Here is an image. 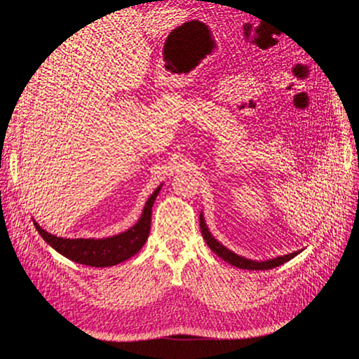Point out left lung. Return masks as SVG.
I'll return each mask as SVG.
<instances>
[{
    "label": "left lung",
    "instance_id": "8db88e82",
    "mask_svg": "<svg viewBox=\"0 0 359 359\" xmlns=\"http://www.w3.org/2000/svg\"><path fill=\"white\" fill-rule=\"evenodd\" d=\"M199 222H201L202 236H203V240L206 241V244H208V247L212 250V252L217 256L222 257L223 260H226V262H229L231 265H233L236 268H241V269H271V268L283 265L285 262H287V260H290L292 257H295L298 253H301V250H299V252L285 255V256H278V257L269 259V260H264V262H257V260H250V259H245L243 256L235 255L233 252H231V250H227L224 245H222L219 241L215 240V238H212V235L208 231V227H206V224H205L202 214L199 217Z\"/></svg>",
    "mask_w": 359,
    "mask_h": 359
}]
</instances>
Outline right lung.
I'll return each instance as SVG.
<instances>
[{
	"instance_id": "add662e5",
	"label": "right lung",
	"mask_w": 359,
	"mask_h": 359,
	"mask_svg": "<svg viewBox=\"0 0 359 359\" xmlns=\"http://www.w3.org/2000/svg\"><path fill=\"white\" fill-rule=\"evenodd\" d=\"M160 187H157L156 191L151 194L145 203L142 215H140L139 222L133 227H130L128 231L119 235L104 238V240H83V238L67 240V238H60L48 233L37 223H34V226L37 232L43 236V240L55 248L58 253L73 260V262L97 268L114 266L135 256L148 240L151 211H153V203L160 191Z\"/></svg>"
}]
</instances>
